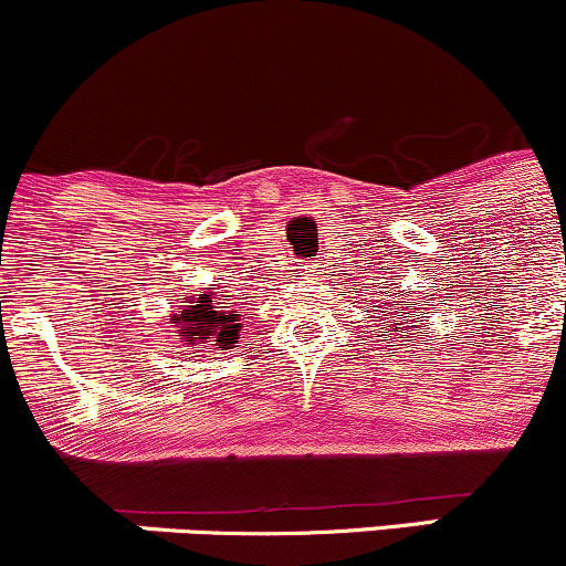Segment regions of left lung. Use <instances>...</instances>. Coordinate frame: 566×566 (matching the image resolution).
I'll list each match as a JSON object with an SVG mask.
<instances>
[{
	"instance_id": "8db88e82",
	"label": "left lung",
	"mask_w": 566,
	"mask_h": 566,
	"mask_svg": "<svg viewBox=\"0 0 566 566\" xmlns=\"http://www.w3.org/2000/svg\"><path fill=\"white\" fill-rule=\"evenodd\" d=\"M402 293H406V290H402ZM427 306V303H424ZM384 307L385 312L381 313V319H376L381 322H392V325H387V331H389V335H402V333H408V338H416L413 335V327H424V319H421V314L416 312V303H413V297H406L402 295L400 297V293H395L392 297H384V306H374V312H380V308ZM413 311L417 316L416 321L420 322L419 326L415 325L416 321L410 319V312ZM378 331H381V327H378ZM402 346V344H400Z\"/></svg>"
}]
</instances>
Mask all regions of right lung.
I'll return each mask as SVG.
<instances>
[{"instance_id": "obj_1", "label": "right lung", "mask_w": 566, "mask_h": 566, "mask_svg": "<svg viewBox=\"0 0 566 566\" xmlns=\"http://www.w3.org/2000/svg\"><path fill=\"white\" fill-rule=\"evenodd\" d=\"M231 295H217L214 284L203 290V295L179 297V312L171 314V327H179L182 340H188L192 349H203V344H212L214 349H233L241 331V314L233 312Z\"/></svg>"}]
</instances>
